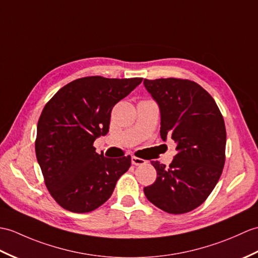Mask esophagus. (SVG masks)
I'll use <instances>...</instances> for the list:
<instances>
[{
	"label": "esophagus",
	"instance_id": "34e87169",
	"mask_svg": "<svg viewBox=\"0 0 258 258\" xmlns=\"http://www.w3.org/2000/svg\"><path fill=\"white\" fill-rule=\"evenodd\" d=\"M146 161L140 158V157H136V156H132V164L135 165V166H140V165H144Z\"/></svg>",
	"mask_w": 258,
	"mask_h": 258
}]
</instances>
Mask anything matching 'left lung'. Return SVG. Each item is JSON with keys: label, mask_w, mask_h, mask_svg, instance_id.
<instances>
[{"label": "left lung", "mask_w": 258, "mask_h": 258, "mask_svg": "<svg viewBox=\"0 0 258 258\" xmlns=\"http://www.w3.org/2000/svg\"><path fill=\"white\" fill-rule=\"evenodd\" d=\"M160 110V137L178 152L166 167L152 161L156 181L144 188L148 201L171 214L195 210L210 196L225 163L226 131L213 98L187 79L144 80Z\"/></svg>", "instance_id": "8db88e82"}]
</instances>
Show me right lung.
<instances>
[{
	"label": "right lung",
	"mask_w": 258,
	"mask_h": 258,
	"mask_svg": "<svg viewBox=\"0 0 258 258\" xmlns=\"http://www.w3.org/2000/svg\"><path fill=\"white\" fill-rule=\"evenodd\" d=\"M142 80L80 78L47 102L38 119L35 152L48 191L66 210L98 209L128 170L130 155L106 158L95 152L93 142L109 132L113 106Z\"/></svg>",
	"instance_id": "obj_1"
}]
</instances>
